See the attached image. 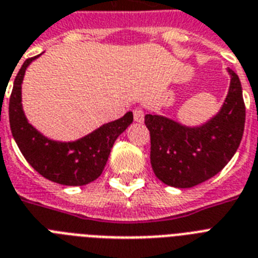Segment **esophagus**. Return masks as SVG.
<instances>
[{"instance_id":"34e87169","label":"esophagus","mask_w":258,"mask_h":258,"mask_svg":"<svg viewBox=\"0 0 258 258\" xmlns=\"http://www.w3.org/2000/svg\"><path fill=\"white\" fill-rule=\"evenodd\" d=\"M134 119H135V122L138 123H143L144 122V111L143 108L136 107L134 110Z\"/></svg>"}]
</instances>
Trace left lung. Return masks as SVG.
<instances>
[{"instance_id": "1", "label": "left lung", "mask_w": 258, "mask_h": 258, "mask_svg": "<svg viewBox=\"0 0 258 258\" xmlns=\"http://www.w3.org/2000/svg\"><path fill=\"white\" fill-rule=\"evenodd\" d=\"M231 85L223 106L200 125H185L158 114L144 123L151 135V165L159 180L175 188H190L211 179L236 154L245 125L241 82L227 69Z\"/></svg>"}]
</instances>
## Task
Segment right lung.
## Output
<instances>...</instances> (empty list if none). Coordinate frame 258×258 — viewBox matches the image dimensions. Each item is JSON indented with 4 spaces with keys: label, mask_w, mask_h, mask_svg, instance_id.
<instances>
[{
    "label": "right lung",
    "mask_w": 258,
    "mask_h": 258,
    "mask_svg": "<svg viewBox=\"0 0 258 258\" xmlns=\"http://www.w3.org/2000/svg\"><path fill=\"white\" fill-rule=\"evenodd\" d=\"M39 55L25 60L14 79L9 102L12 134L24 158L39 175L62 185H86L102 175L115 140L133 123L134 115L130 111L74 142H58L42 135L29 123L22 108L25 73Z\"/></svg>",
    "instance_id": "add662e5"
}]
</instances>
